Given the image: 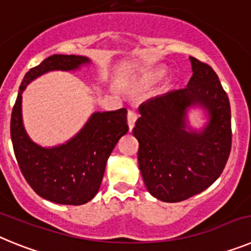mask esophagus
<instances>
[{
    "mask_svg": "<svg viewBox=\"0 0 251 251\" xmlns=\"http://www.w3.org/2000/svg\"><path fill=\"white\" fill-rule=\"evenodd\" d=\"M136 121H137L136 112H133V110H128L127 123H128V127H129V130L133 129V127H134V123H136Z\"/></svg>",
    "mask_w": 251,
    "mask_h": 251,
    "instance_id": "esophagus-1",
    "label": "esophagus"
}]
</instances>
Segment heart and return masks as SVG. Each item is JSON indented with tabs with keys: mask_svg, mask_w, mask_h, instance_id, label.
Masks as SVG:
<instances>
[{
	"mask_svg": "<svg viewBox=\"0 0 251 251\" xmlns=\"http://www.w3.org/2000/svg\"><path fill=\"white\" fill-rule=\"evenodd\" d=\"M166 74L165 69H153V70H150V72H146L142 74L141 76V83L143 85H150L152 83H156L157 80H159L163 75Z\"/></svg>",
	"mask_w": 251,
	"mask_h": 251,
	"instance_id": "b5f03b06",
	"label": "heart"
}]
</instances>
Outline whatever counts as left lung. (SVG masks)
Wrapping results in <instances>:
<instances>
[{
  "label": "left lung",
  "instance_id": "1",
  "mask_svg": "<svg viewBox=\"0 0 251 251\" xmlns=\"http://www.w3.org/2000/svg\"><path fill=\"white\" fill-rule=\"evenodd\" d=\"M190 61L192 76L185 89L142 103L133 128L142 178L163 202L187 200L210 187L231 150L229 98L211 66L191 56ZM191 109L205 113L206 123L199 130L189 124Z\"/></svg>",
  "mask_w": 251,
  "mask_h": 251
}]
</instances>
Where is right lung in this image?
<instances>
[{"label":"right lung","instance_id":"add662e5","mask_svg":"<svg viewBox=\"0 0 251 251\" xmlns=\"http://www.w3.org/2000/svg\"><path fill=\"white\" fill-rule=\"evenodd\" d=\"M92 60L79 55H51L24 76L11 114V139L22 175L39 196L60 205H84L98 194L106 161L128 132L127 109L94 112L65 143L44 147L28 136L22 119V93L49 72H75Z\"/></svg>","mask_w":251,"mask_h":251}]
</instances>
